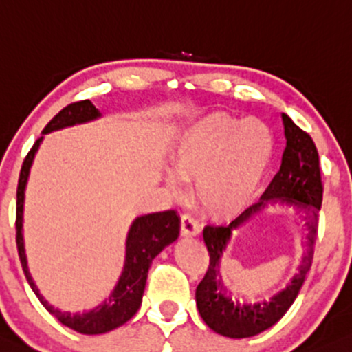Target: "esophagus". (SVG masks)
Listing matches in <instances>:
<instances>
[{
  "instance_id": "34e87169",
  "label": "esophagus",
  "mask_w": 352,
  "mask_h": 352,
  "mask_svg": "<svg viewBox=\"0 0 352 352\" xmlns=\"http://www.w3.org/2000/svg\"><path fill=\"white\" fill-rule=\"evenodd\" d=\"M180 232L182 236H197L200 232V228L190 214H182L180 217Z\"/></svg>"
}]
</instances>
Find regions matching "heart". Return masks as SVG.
I'll list each match as a JSON object with an SVG mask.
<instances>
[{
  "label": "heart",
  "instance_id": "1",
  "mask_svg": "<svg viewBox=\"0 0 352 352\" xmlns=\"http://www.w3.org/2000/svg\"><path fill=\"white\" fill-rule=\"evenodd\" d=\"M275 157V138L265 122L217 113L182 134L173 164L182 179L195 180L198 206L218 221L239 217L259 197ZM168 185L179 177L168 173Z\"/></svg>",
  "mask_w": 352,
  "mask_h": 352
}]
</instances>
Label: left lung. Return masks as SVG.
Wrapping results in <instances>:
<instances>
[{
  "label": "left lung",
  "mask_w": 352,
  "mask_h": 352,
  "mask_svg": "<svg viewBox=\"0 0 352 352\" xmlns=\"http://www.w3.org/2000/svg\"><path fill=\"white\" fill-rule=\"evenodd\" d=\"M287 146L282 155L280 170L270 182L262 198L249 206L230 226H208L203 230V241L210 254V264L205 277L197 287V305L201 318L217 331L228 338H251L277 323L285 315L302 289L308 270L313 264L316 238H318L320 210L323 201V182L318 151L310 134L300 129L287 114H282ZM282 201L295 204L305 211L309 226V251L300 272L285 291L279 292L269 302L254 305L234 304L223 294L219 277V259L229 242L232 229L252 217L269 202Z\"/></svg>",
  "instance_id": "obj_1"
}]
</instances>
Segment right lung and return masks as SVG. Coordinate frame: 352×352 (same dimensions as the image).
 Segmentation results:
<instances>
[{
  "label": "right lung",
  "mask_w": 352,
  "mask_h": 352,
  "mask_svg": "<svg viewBox=\"0 0 352 352\" xmlns=\"http://www.w3.org/2000/svg\"><path fill=\"white\" fill-rule=\"evenodd\" d=\"M100 116V111L91 104L90 100H82L70 103L58 114H55L49 124L45 126L42 134H47L50 131H57L67 126L78 124V122H87L96 120ZM42 138L37 139L28 152L24 159L23 167H21L19 182H18V193H16V244H18V254L21 265H23L24 275H26L29 285L34 294L37 295L39 302L44 305L45 310L60 321L62 324L69 326L75 331L83 334H101L111 331L118 326L124 324L135 315L142 302V294L146 289L147 272L154 261V257L162 251L165 245L173 243L179 238L180 231V219L173 210L160 211V213L146 214L139 217L131 226L128 241H126V264L122 270L120 282L116 289L107 302H103L95 310L75 313L72 315L69 311H60L58 308H54L52 305L45 302L44 297L37 290L31 274L28 270L26 252H24V241H23V205H24V188L31 168L34 155Z\"/></svg>",
  "instance_id": "obj_1"
}]
</instances>
